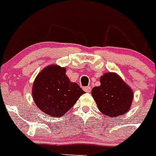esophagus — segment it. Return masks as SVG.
<instances>
[{
    "label": "esophagus",
    "instance_id": "esophagus-1",
    "mask_svg": "<svg viewBox=\"0 0 156 156\" xmlns=\"http://www.w3.org/2000/svg\"><path fill=\"white\" fill-rule=\"evenodd\" d=\"M84 90L86 91V92H87V93H89V92H90L91 91V87H84Z\"/></svg>",
    "mask_w": 156,
    "mask_h": 156
}]
</instances>
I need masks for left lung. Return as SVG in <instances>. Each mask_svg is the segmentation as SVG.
<instances>
[{"label":"left lung","instance_id":"obj_1","mask_svg":"<svg viewBox=\"0 0 156 156\" xmlns=\"http://www.w3.org/2000/svg\"><path fill=\"white\" fill-rule=\"evenodd\" d=\"M100 86L94 87L91 94L102 114L115 118L128 112L134 93L131 87L116 73L108 72L100 77Z\"/></svg>","mask_w":156,"mask_h":156}]
</instances>
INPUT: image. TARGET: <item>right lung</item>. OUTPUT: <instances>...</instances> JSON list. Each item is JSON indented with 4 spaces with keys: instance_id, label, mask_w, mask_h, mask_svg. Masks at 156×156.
<instances>
[{
    "instance_id": "add662e5",
    "label": "right lung",
    "mask_w": 156,
    "mask_h": 156,
    "mask_svg": "<svg viewBox=\"0 0 156 156\" xmlns=\"http://www.w3.org/2000/svg\"><path fill=\"white\" fill-rule=\"evenodd\" d=\"M66 69L58 65L45 67L35 78L32 97L35 104L51 117H62L85 93L66 74Z\"/></svg>"
}]
</instances>
